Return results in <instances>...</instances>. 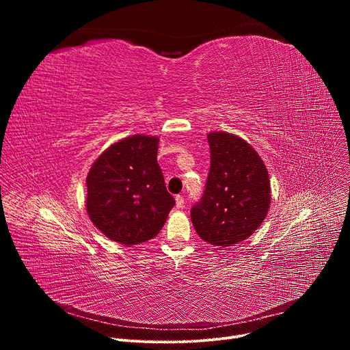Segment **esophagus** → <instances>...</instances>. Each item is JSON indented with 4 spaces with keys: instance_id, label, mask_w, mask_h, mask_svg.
<instances>
[{
    "instance_id": "esophagus-1",
    "label": "esophagus",
    "mask_w": 350,
    "mask_h": 350,
    "mask_svg": "<svg viewBox=\"0 0 350 350\" xmlns=\"http://www.w3.org/2000/svg\"><path fill=\"white\" fill-rule=\"evenodd\" d=\"M176 206L177 208H184V196L183 195L176 196Z\"/></svg>"
}]
</instances>
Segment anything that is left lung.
Wrapping results in <instances>:
<instances>
[{
  "label": "left lung",
  "instance_id": "1",
  "mask_svg": "<svg viewBox=\"0 0 350 350\" xmlns=\"http://www.w3.org/2000/svg\"><path fill=\"white\" fill-rule=\"evenodd\" d=\"M211 169L202 198L191 208L195 231L216 246L252 235L270 208L267 169L255 149L228 133H211Z\"/></svg>",
  "mask_w": 350,
  "mask_h": 350
}]
</instances>
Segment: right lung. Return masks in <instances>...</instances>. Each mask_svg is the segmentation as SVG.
Listing matches in <instances>:
<instances>
[{
	"mask_svg": "<svg viewBox=\"0 0 350 350\" xmlns=\"http://www.w3.org/2000/svg\"><path fill=\"white\" fill-rule=\"evenodd\" d=\"M158 138L127 137L99 157L87 176V212L112 241L152 239L176 205L158 165Z\"/></svg>",
	"mask_w": 350,
	"mask_h": 350,
	"instance_id": "1",
	"label": "right lung"
}]
</instances>
